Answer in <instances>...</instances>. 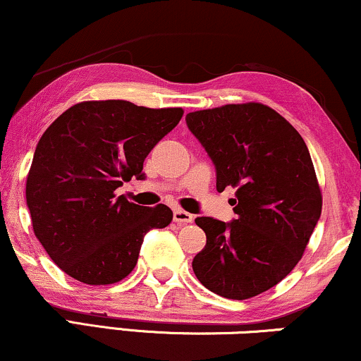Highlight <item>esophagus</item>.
I'll return each instance as SVG.
<instances>
[{"instance_id":"esophagus-1","label":"esophagus","mask_w":361,"mask_h":361,"mask_svg":"<svg viewBox=\"0 0 361 361\" xmlns=\"http://www.w3.org/2000/svg\"><path fill=\"white\" fill-rule=\"evenodd\" d=\"M174 221H176V224H179V225L192 224V221H194V215L189 214V212H185V210L176 209L174 210Z\"/></svg>"}]
</instances>
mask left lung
<instances>
[{
    "instance_id": "1",
    "label": "left lung",
    "mask_w": 361,
    "mask_h": 361,
    "mask_svg": "<svg viewBox=\"0 0 361 361\" xmlns=\"http://www.w3.org/2000/svg\"><path fill=\"white\" fill-rule=\"evenodd\" d=\"M185 121L214 161L216 190L236 189V220L195 219L207 245L192 268L221 298H255L294 269L320 219L322 194L309 149L263 103L192 111Z\"/></svg>"
}]
</instances>
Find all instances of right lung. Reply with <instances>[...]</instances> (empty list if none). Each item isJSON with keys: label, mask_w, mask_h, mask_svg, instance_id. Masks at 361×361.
Returning a JSON list of instances; mask_svg holds the SVG:
<instances>
[{"label": "right lung", "mask_w": 361, "mask_h": 361, "mask_svg": "<svg viewBox=\"0 0 361 361\" xmlns=\"http://www.w3.org/2000/svg\"><path fill=\"white\" fill-rule=\"evenodd\" d=\"M182 115L125 100L82 102L44 131L26 200L34 235L63 273L90 286L118 283L135 269L147 231L171 224L167 205H136L115 190L145 177L146 156Z\"/></svg>", "instance_id": "1"}]
</instances>
